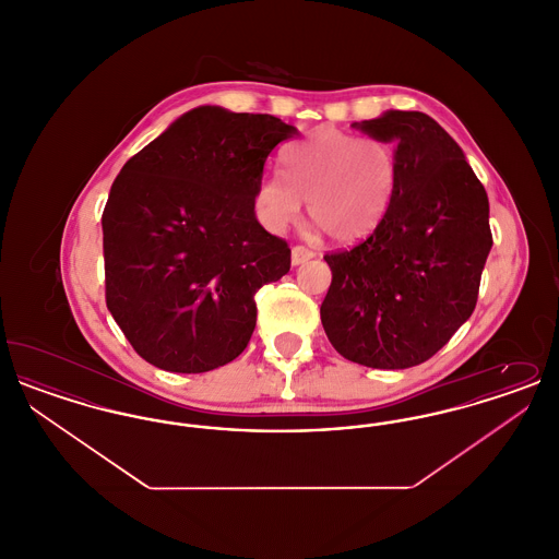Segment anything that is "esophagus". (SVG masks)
Wrapping results in <instances>:
<instances>
[{
	"instance_id": "obj_1",
	"label": "esophagus",
	"mask_w": 559,
	"mask_h": 559,
	"mask_svg": "<svg viewBox=\"0 0 559 559\" xmlns=\"http://www.w3.org/2000/svg\"><path fill=\"white\" fill-rule=\"evenodd\" d=\"M312 258H314V251H310V249H306V247H301V245H295L292 249L293 266H299V264H304V262H308V260H312Z\"/></svg>"
}]
</instances>
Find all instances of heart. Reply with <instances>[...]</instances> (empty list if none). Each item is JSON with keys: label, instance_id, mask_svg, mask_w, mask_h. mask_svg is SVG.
I'll return each mask as SVG.
<instances>
[{"label": "heart", "instance_id": "obj_1", "mask_svg": "<svg viewBox=\"0 0 559 559\" xmlns=\"http://www.w3.org/2000/svg\"><path fill=\"white\" fill-rule=\"evenodd\" d=\"M285 176L266 174L255 188V212L270 233H283L299 217L301 201L320 230L337 245L371 237L399 190V155L372 135L358 138L320 126L292 144Z\"/></svg>", "mask_w": 559, "mask_h": 559}]
</instances>
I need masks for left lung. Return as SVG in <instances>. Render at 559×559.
I'll return each mask as SVG.
<instances>
[{
	"mask_svg": "<svg viewBox=\"0 0 559 559\" xmlns=\"http://www.w3.org/2000/svg\"><path fill=\"white\" fill-rule=\"evenodd\" d=\"M352 128L396 144L399 190L371 237L324 255L333 278L320 320L347 360L408 369L447 346L476 308L492 247L488 197L426 112L388 110Z\"/></svg>",
	"mask_w": 559,
	"mask_h": 559,
	"instance_id": "8db88e82",
	"label": "left lung"
}]
</instances>
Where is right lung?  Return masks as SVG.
I'll return each mask as SVG.
<instances>
[{"mask_svg":"<svg viewBox=\"0 0 559 559\" xmlns=\"http://www.w3.org/2000/svg\"><path fill=\"white\" fill-rule=\"evenodd\" d=\"M297 133L272 115L199 107L123 165L103 212L107 306L163 371L205 372L247 347L255 293L292 249L255 217L274 146Z\"/></svg>","mask_w":559,"mask_h":559,"instance_id":"obj_1","label":"right lung"}]
</instances>
